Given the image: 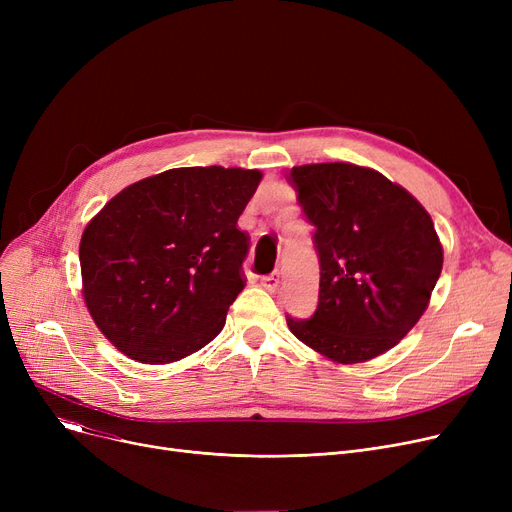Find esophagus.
I'll use <instances>...</instances> for the list:
<instances>
[{
  "mask_svg": "<svg viewBox=\"0 0 512 512\" xmlns=\"http://www.w3.org/2000/svg\"><path fill=\"white\" fill-rule=\"evenodd\" d=\"M261 286H263L265 290L276 292L278 286H280V274L274 272V274H270V276H263V278H261Z\"/></svg>",
  "mask_w": 512,
  "mask_h": 512,
  "instance_id": "esophagus-1",
  "label": "esophagus"
}]
</instances>
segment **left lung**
Returning <instances> with one entry per match:
<instances>
[{
	"label": "left lung",
	"mask_w": 512,
	"mask_h": 512,
	"mask_svg": "<svg viewBox=\"0 0 512 512\" xmlns=\"http://www.w3.org/2000/svg\"><path fill=\"white\" fill-rule=\"evenodd\" d=\"M311 226L319 301L290 332L338 363H363L417 324L442 272V245L423 205L384 174L355 164L292 168Z\"/></svg>",
	"instance_id": "obj_1"
}]
</instances>
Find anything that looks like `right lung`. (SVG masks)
<instances>
[{
    "label": "right lung",
    "mask_w": 512,
    "mask_h": 512,
    "mask_svg": "<svg viewBox=\"0 0 512 512\" xmlns=\"http://www.w3.org/2000/svg\"><path fill=\"white\" fill-rule=\"evenodd\" d=\"M261 182L242 168H174L126 186L80 238L87 309L120 353L164 365L209 344L245 288L236 222Z\"/></svg>",
    "instance_id": "1"
}]
</instances>
